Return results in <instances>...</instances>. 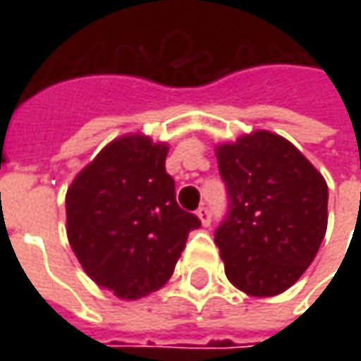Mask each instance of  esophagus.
<instances>
[{
	"instance_id": "esophagus-1",
	"label": "esophagus",
	"mask_w": 361,
	"mask_h": 361,
	"mask_svg": "<svg viewBox=\"0 0 361 361\" xmlns=\"http://www.w3.org/2000/svg\"><path fill=\"white\" fill-rule=\"evenodd\" d=\"M197 216H199V220H201V224H203V226H209V224H211V212H209L207 207H199Z\"/></svg>"
}]
</instances>
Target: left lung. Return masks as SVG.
Returning <instances> with one entry per match:
<instances>
[{"mask_svg":"<svg viewBox=\"0 0 361 361\" xmlns=\"http://www.w3.org/2000/svg\"><path fill=\"white\" fill-rule=\"evenodd\" d=\"M230 212L214 234L228 280L253 298L286 292L317 255L329 188L292 142L257 129L216 145Z\"/></svg>","mask_w":361,"mask_h":361,"instance_id":"1","label":"left lung"}]
</instances>
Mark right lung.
I'll return each mask as SVG.
<instances>
[{"instance_id": "right-lung-1", "label": "right lung", "mask_w": 361, "mask_h": 361, "mask_svg": "<svg viewBox=\"0 0 361 361\" xmlns=\"http://www.w3.org/2000/svg\"><path fill=\"white\" fill-rule=\"evenodd\" d=\"M168 150L149 135H121L67 189L66 230L75 257L98 286L121 300L164 286L189 232L201 224L176 203Z\"/></svg>"}]
</instances>
